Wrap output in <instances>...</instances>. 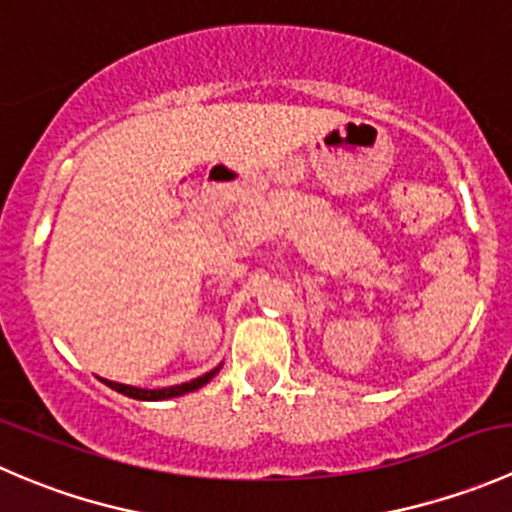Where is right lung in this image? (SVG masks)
Returning <instances> with one entry per match:
<instances>
[{"instance_id":"add662e5","label":"right lung","mask_w":512,"mask_h":512,"mask_svg":"<svg viewBox=\"0 0 512 512\" xmlns=\"http://www.w3.org/2000/svg\"><path fill=\"white\" fill-rule=\"evenodd\" d=\"M220 371V366H215L213 371H208V374L198 376V379L188 381V384H178V386H168V389H138V386H128V384H116V381H108V379H101L103 384L111 386L113 391H118V394L128 396V399H138V401H163V399H173V396H183L188 394V391H195L200 389V386L208 384L210 379H213L215 374Z\"/></svg>"}]
</instances>
